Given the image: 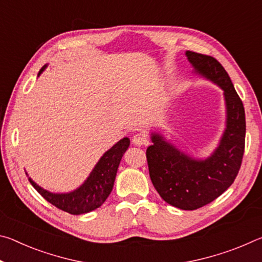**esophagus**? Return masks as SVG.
Returning <instances> with one entry per match:
<instances>
[{
	"label": "esophagus",
	"instance_id": "esophagus-1",
	"mask_svg": "<svg viewBox=\"0 0 262 262\" xmlns=\"http://www.w3.org/2000/svg\"><path fill=\"white\" fill-rule=\"evenodd\" d=\"M132 141H133V143H134L135 145H139V147H140V145L148 144V139L143 134L134 135V136H133Z\"/></svg>",
	"mask_w": 262,
	"mask_h": 262
}]
</instances>
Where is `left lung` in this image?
Segmentation results:
<instances>
[{
  "label": "left lung",
  "mask_w": 262,
  "mask_h": 262,
  "mask_svg": "<svg viewBox=\"0 0 262 262\" xmlns=\"http://www.w3.org/2000/svg\"><path fill=\"white\" fill-rule=\"evenodd\" d=\"M196 73L224 90L227 129L209 158L198 161L152 134L147 149L150 179L164 201L184 210L208 205L224 193L236 179L245 150V111L227 70L215 57L186 52Z\"/></svg>",
  "instance_id": "obj_1"
}]
</instances>
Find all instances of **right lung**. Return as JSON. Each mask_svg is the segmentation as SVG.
I'll list each match as a JSON object with an SVG mask.
<instances>
[{
	"mask_svg": "<svg viewBox=\"0 0 262 262\" xmlns=\"http://www.w3.org/2000/svg\"><path fill=\"white\" fill-rule=\"evenodd\" d=\"M45 67L40 69V75ZM129 147V139H122L106 151L99 159L94 170L81 187L67 194H54L34 183L29 178L37 192L53 206L72 215H81L100 207L112 192L115 176L123 154Z\"/></svg>",
	"mask_w": 262,
	"mask_h": 262,
	"instance_id": "add662e5",
	"label": "right lung"
}]
</instances>
